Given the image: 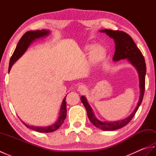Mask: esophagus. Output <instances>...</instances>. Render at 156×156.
<instances>
[{
	"mask_svg": "<svg viewBox=\"0 0 156 156\" xmlns=\"http://www.w3.org/2000/svg\"><path fill=\"white\" fill-rule=\"evenodd\" d=\"M86 90H87V87L84 85H80L78 88V90L80 92H84L86 91Z\"/></svg>",
	"mask_w": 156,
	"mask_h": 156,
	"instance_id": "esophagus-1",
	"label": "esophagus"
}]
</instances>
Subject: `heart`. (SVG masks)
Returning <instances> with one entry per match:
<instances>
[{
  "label": "heart",
  "instance_id": "obj_1",
  "mask_svg": "<svg viewBox=\"0 0 156 156\" xmlns=\"http://www.w3.org/2000/svg\"><path fill=\"white\" fill-rule=\"evenodd\" d=\"M85 50L88 52H92V58L94 62H99L105 58L106 54L105 49L101 46H97L94 47L92 45H87L85 48Z\"/></svg>",
  "mask_w": 156,
  "mask_h": 156
}]
</instances>
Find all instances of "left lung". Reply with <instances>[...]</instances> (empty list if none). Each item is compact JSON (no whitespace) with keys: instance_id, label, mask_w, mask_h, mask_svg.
Listing matches in <instances>:
<instances>
[{"instance_id":"left-lung-1","label":"left lung","mask_w":156,"mask_h":156,"mask_svg":"<svg viewBox=\"0 0 156 156\" xmlns=\"http://www.w3.org/2000/svg\"><path fill=\"white\" fill-rule=\"evenodd\" d=\"M101 32L106 33L109 37H111L115 40V53L113 56V60L118 61L122 59L127 58L128 60L137 68L140 76V84L141 94L139 100L137 107L131 115L127 119L121 120L119 121L113 122H102L99 121L95 117L94 115L90 105L87 102V99L84 97H81V101L87 111L88 117L90 122L95 127L101 129L104 131H113L116 129H120L127 125L136 113L139 107L143 100L144 92H145V74H146V65H145V59L143 54L140 50L136 44L131 37L125 32L122 31H113L111 29H103Z\"/></svg>"}]
</instances>
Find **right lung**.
Listing matches in <instances>:
<instances>
[{
	"label": "right lung",
	"mask_w": 156,
	"mask_h": 156,
	"mask_svg": "<svg viewBox=\"0 0 156 156\" xmlns=\"http://www.w3.org/2000/svg\"><path fill=\"white\" fill-rule=\"evenodd\" d=\"M49 34V31L44 30H39V31H30L26 32L25 34L22 36V37L20 39L17 45H16V49H15L14 52L11 56V59H10L9 66V71L11 69L12 64L17 60V59L21 57V56L24 54V52L27 50L29 45L31 44V43L34 41L35 39H37L40 37H44V36L48 35ZM66 97L63 100L62 107L60 108V112H59V117L57 122H55L52 125L49 126V127H35V126H31L25 124L24 122H22L24 124L26 127L29 129H33V130L36 131L39 133H50L55 130H57L59 127L64 123V121L66 117Z\"/></svg>",
	"instance_id": "obj_1"
}]
</instances>
